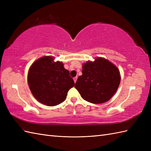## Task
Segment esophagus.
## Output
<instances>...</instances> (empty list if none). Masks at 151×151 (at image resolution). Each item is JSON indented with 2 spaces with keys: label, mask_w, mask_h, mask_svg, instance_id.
Here are the masks:
<instances>
[{
  "label": "esophagus",
  "mask_w": 151,
  "mask_h": 151,
  "mask_svg": "<svg viewBox=\"0 0 151 151\" xmlns=\"http://www.w3.org/2000/svg\"><path fill=\"white\" fill-rule=\"evenodd\" d=\"M73 80H74V82H75V83H76V80H77V76H76V77H75L73 78Z\"/></svg>",
  "instance_id": "1"
}]
</instances>
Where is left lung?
Listing matches in <instances>:
<instances>
[{
	"label": "left lung",
	"mask_w": 151,
	"mask_h": 151,
	"mask_svg": "<svg viewBox=\"0 0 151 151\" xmlns=\"http://www.w3.org/2000/svg\"><path fill=\"white\" fill-rule=\"evenodd\" d=\"M82 73L75 88L83 99L93 104L108 101L115 93L121 82L117 67L102 57L83 63Z\"/></svg>",
	"instance_id": "8db88e82"
}]
</instances>
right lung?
<instances>
[{
    "instance_id": "right-lung-1",
    "label": "right lung",
    "mask_w": 151,
    "mask_h": 151,
    "mask_svg": "<svg viewBox=\"0 0 151 151\" xmlns=\"http://www.w3.org/2000/svg\"><path fill=\"white\" fill-rule=\"evenodd\" d=\"M28 84L32 94L40 103L54 106L66 99L75 82L69 71L60 61L44 56L32 64L28 72Z\"/></svg>"
}]
</instances>
